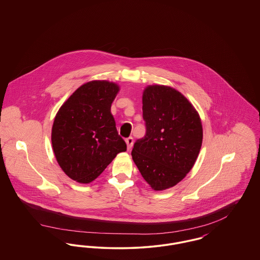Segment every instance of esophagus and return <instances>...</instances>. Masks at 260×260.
Listing matches in <instances>:
<instances>
[{
  "label": "esophagus",
  "instance_id": "obj_1",
  "mask_svg": "<svg viewBox=\"0 0 260 260\" xmlns=\"http://www.w3.org/2000/svg\"><path fill=\"white\" fill-rule=\"evenodd\" d=\"M125 143L127 145V150H131L132 147H133V145H134V138L132 136L125 138Z\"/></svg>",
  "mask_w": 260,
  "mask_h": 260
}]
</instances>
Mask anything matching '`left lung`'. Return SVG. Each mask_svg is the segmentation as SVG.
<instances>
[{
  "mask_svg": "<svg viewBox=\"0 0 260 260\" xmlns=\"http://www.w3.org/2000/svg\"><path fill=\"white\" fill-rule=\"evenodd\" d=\"M146 135L132 151L133 160L155 191L180 182L198 158L203 126L197 110L173 87L152 85L142 95Z\"/></svg>",
  "mask_w": 260,
  "mask_h": 260,
  "instance_id": "obj_1",
  "label": "left lung"
}]
</instances>
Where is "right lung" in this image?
<instances>
[{
    "instance_id": "obj_1",
    "label": "right lung",
    "mask_w": 260,
    "mask_h": 260,
    "mask_svg": "<svg viewBox=\"0 0 260 260\" xmlns=\"http://www.w3.org/2000/svg\"><path fill=\"white\" fill-rule=\"evenodd\" d=\"M119 90L106 80L87 82L56 113L51 128L53 153L62 171L79 183L93 181L126 150L111 113Z\"/></svg>"
}]
</instances>
